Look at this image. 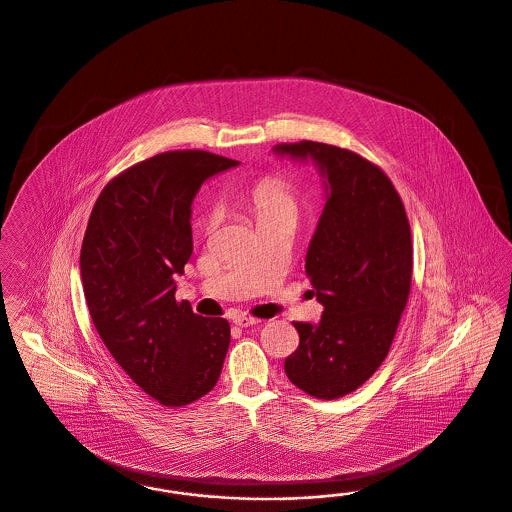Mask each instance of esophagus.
Listing matches in <instances>:
<instances>
[{
  "label": "esophagus",
  "mask_w": 512,
  "mask_h": 512,
  "mask_svg": "<svg viewBox=\"0 0 512 512\" xmlns=\"http://www.w3.org/2000/svg\"><path fill=\"white\" fill-rule=\"evenodd\" d=\"M232 321H234V325H238V327H249V325H257L261 319L251 318V316H246V314H238V316L232 318Z\"/></svg>",
  "instance_id": "1"
}]
</instances>
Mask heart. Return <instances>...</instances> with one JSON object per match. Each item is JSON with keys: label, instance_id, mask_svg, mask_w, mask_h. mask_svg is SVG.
<instances>
[{"label": "heart", "instance_id": "heart-1", "mask_svg": "<svg viewBox=\"0 0 512 512\" xmlns=\"http://www.w3.org/2000/svg\"><path fill=\"white\" fill-rule=\"evenodd\" d=\"M246 206L255 215L257 223L263 225L274 219H295L299 217L300 196L287 181L280 177H265L257 181L246 194ZM219 210L208 215V225L217 223Z\"/></svg>", "mask_w": 512, "mask_h": 512}]
</instances>
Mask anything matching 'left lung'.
<instances>
[{"label":"left lung","mask_w":512,"mask_h":512,"mask_svg":"<svg viewBox=\"0 0 512 512\" xmlns=\"http://www.w3.org/2000/svg\"><path fill=\"white\" fill-rule=\"evenodd\" d=\"M272 151L314 160L325 179L306 253L323 314L318 325L295 323L299 348L283 367L304 393L333 401L363 386L388 355L412 282L410 225L389 177L361 155L308 140Z\"/></svg>","instance_id":"8db88e82"}]
</instances>
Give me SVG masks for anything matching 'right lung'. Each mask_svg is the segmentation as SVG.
Returning a JSON list of instances; mask_svg holds the SVG:
<instances>
[{
  "label": "right lung",
  "mask_w": 512,
  "mask_h": 512,
  "mask_svg": "<svg viewBox=\"0 0 512 512\" xmlns=\"http://www.w3.org/2000/svg\"><path fill=\"white\" fill-rule=\"evenodd\" d=\"M208 151H168L113 177L98 196L81 247L90 318L115 361L164 406L212 391L230 325L176 300L193 253L191 204L200 185L238 166Z\"/></svg>",
  "instance_id": "add662e5"
}]
</instances>
